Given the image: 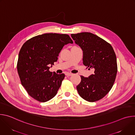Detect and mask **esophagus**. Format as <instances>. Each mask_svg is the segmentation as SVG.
<instances>
[{"label":"esophagus","mask_w":135,"mask_h":135,"mask_svg":"<svg viewBox=\"0 0 135 135\" xmlns=\"http://www.w3.org/2000/svg\"><path fill=\"white\" fill-rule=\"evenodd\" d=\"M65 75L67 76H71L73 74L71 73H66Z\"/></svg>","instance_id":"34e87169"}]
</instances>
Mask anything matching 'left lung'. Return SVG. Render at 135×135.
<instances>
[{"label": "left lung", "mask_w": 135, "mask_h": 135, "mask_svg": "<svg viewBox=\"0 0 135 135\" xmlns=\"http://www.w3.org/2000/svg\"><path fill=\"white\" fill-rule=\"evenodd\" d=\"M83 51V64L94 70L88 78L81 76L76 86L81 97L89 102L99 100L112 89L118 71L117 56L110 44L91 32L71 34Z\"/></svg>", "instance_id": "obj_1"}]
</instances>
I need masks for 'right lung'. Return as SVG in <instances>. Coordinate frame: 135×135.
Returning a JSON list of instances; mask_svg holds the SVG:
<instances>
[{
	"label": "right lung",
	"instance_id": "1",
	"mask_svg": "<svg viewBox=\"0 0 135 135\" xmlns=\"http://www.w3.org/2000/svg\"><path fill=\"white\" fill-rule=\"evenodd\" d=\"M73 42L68 35L48 33L35 36L19 52L17 69L22 86L31 97L46 102L56 94L65 74L49 71L63 47Z\"/></svg>",
	"mask_w": 135,
	"mask_h": 135
}]
</instances>
